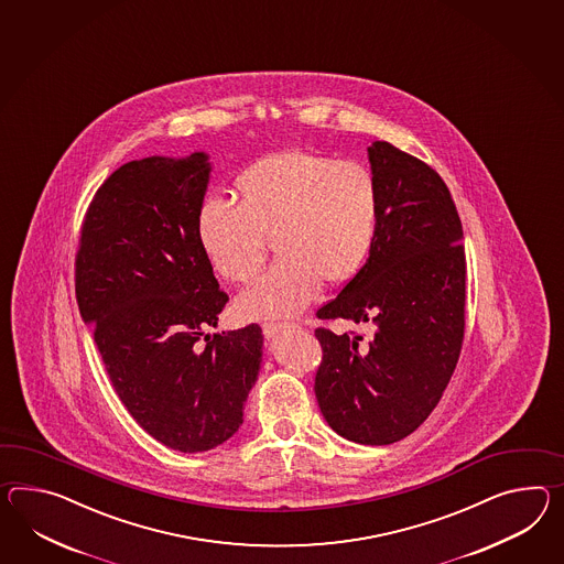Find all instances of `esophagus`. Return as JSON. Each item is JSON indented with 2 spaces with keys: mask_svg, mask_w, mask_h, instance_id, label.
<instances>
[{
  "mask_svg": "<svg viewBox=\"0 0 564 564\" xmlns=\"http://www.w3.org/2000/svg\"><path fill=\"white\" fill-rule=\"evenodd\" d=\"M297 328V324H289V322H271V324H262V334L267 336V338H273L275 334L279 332L285 330H295Z\"/></svg>",
  "mask_w": 564,
  "mask_h": 564,
  "instance_id": "obj_1",
  "label": "esophagus"
}]
</instances>
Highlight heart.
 <instances>
[{
    "instance_id": "b5f03b06",
    "label": "heart",
    "mask_w": 564,
    "mask_h": 564,
    "mask_svg": "<svg viewBox=\"0 0 564 564\" xmlns=\"http://www.w3.org/2000/svg\"><path fill=\"white\" fill-rule=\"evenodd\" d=\"M236 187L240 204L207 195L195 232L214 271L236 285L254 276L273 236L279 261L240 295V316L297 314L322 281H348L369 259L381 218L369 166L317 152H275L248 165Z\"/></svg>"
}]
</instances>
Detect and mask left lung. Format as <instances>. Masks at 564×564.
I'll return each mask as SVG.
<instances>
[{"label":"left lung","mask_w":564,"mask_h":564,"mask_svg":"<svg viewBox=\"0 0 564 564\" xmlns=\"http://www.w3.org/2000/svg\"><path fill=\"white\" fill-rule=\"evenodd\" d=\"M381 195L371 254L319 319L369 324L362 336L317 328L316 398L343 438L383 446L410 436L438 405L465 336L467 262L451 192L424 161L377 140Z\"/></svg>","instance_id":"obj_1"}]
</instances>
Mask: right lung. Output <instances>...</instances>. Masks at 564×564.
Listing matches in <instances>:
<instances>
[{
    "mask_svg": "<svg viewBox=\"0 0 564 564\" xmlns=\"http://www.w3.org/2000/svg\"><path fill=\"white\" fill-rule=\"evenodd\" d=\"M206 152L147 156L94 195L75 259L83 322L126 410L173 451L204 453L242 426L262 362V330L209 336L228 295L195 232Z\"/></svg>",
    "mask_w": 564,
    "mask_h": 564,
    "instance_id": "1",
    "label": "right lung"
}]
</instances>
